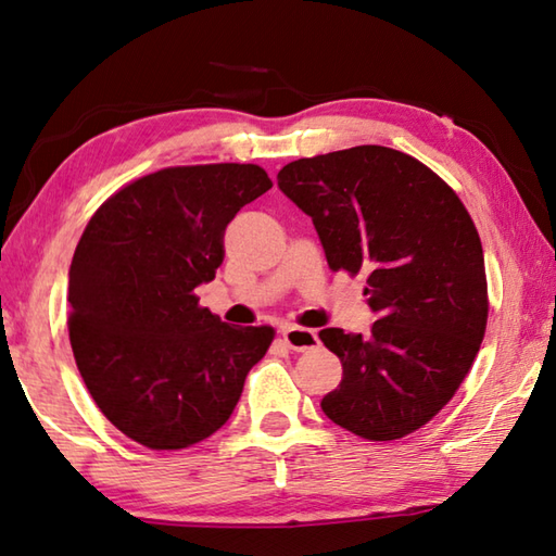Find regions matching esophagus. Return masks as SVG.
I'll list each match as a JSON object with an SVG mask.
<instances>
[{"instance_id": "obj_1", "label": "esophagus", "mask_w": 556, "mask_h": 556, "mask_svg": "<svg viewBox=\"0 0 556 556\" xmlns=\"http://www.w3.org/2000/svg\"><path fill=\"white\" fill-rule=\"evenodd\" d=\"M282 341H286L292 351H309L319 343L317 333L312 329H302V327H282Z\"/></svg>"}]
</instances>
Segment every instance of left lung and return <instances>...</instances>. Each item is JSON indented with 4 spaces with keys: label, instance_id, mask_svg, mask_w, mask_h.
<instances>
[{
    "label": "left lung",
    "instance_id": "obj_1",
    "mask_svg": "<svg viewBox=\"0 0 556 556\" xmlns=\"http://www.w3.org/2000/svg\"><path fill=\"white\" fill-rule=\"evenodd\" d=\"M278 188L312 217L331 270L368 274L370 333L321 329L343 377L321 400L333 424L396 441L453 400L486 329L484 251L441 176L380 144L298 160Z\"/></svg>",
    "mask_w": 556,
    "mask_h": 556
}]
</instances>
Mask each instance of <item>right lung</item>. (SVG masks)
<instances>
[{"mask_svg": "<svg viewBox=\"0 0 556 556\" xmlns=\"http://www.w3.org/2000/svg\"><path fill=\"white\" fill-rule=\"evenodd\" d=\"M274 186L256 164L169 166L121 188L70 266V343L101 414L152 450H181L227 424L274 329L229 327L198 305L225 229Z\"/></svg>", "mask_w": 556, "mask_h": 556, "instance_id": "right-lung-1", "label": "right lung"}]
</instances>
